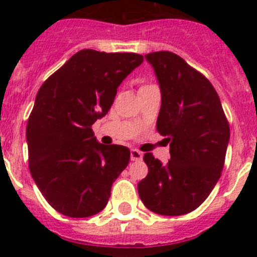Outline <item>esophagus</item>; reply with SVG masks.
Returning <instances> with one entry per match:
<instances>
[{
    "label": "esophagus",
    "mask_w": 257,
    "mask_h": 257,
    "mask_svg": "<svg viewBox=\"0 0 257 257\" xmlns=\"http://www.w3.org/2000/svg\"><path fill=\"white\" fill-rule=\"evenodd\" d=\"M130 157H131V161H142L143 153L139 151H136V149H131Z\"/></svg>",
    "instance_id": "1"
}]
</instances>
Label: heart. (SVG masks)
<instances>
[{
	"mask_svg": "<svg viewBox=\"0 0 257 257\" xmlns=\"http://www.w3.org/2000/svg\"><path fill=\"white\" fill-rule=\"evenodd\" d=\"M147 86H151V85H144V86H142V87H147Z\"/></svg>",
	"mask_w": 257,
	"mask_h": 257,
	"instance_id": "obj_1",
	"label": "heart"
}]
</instances>
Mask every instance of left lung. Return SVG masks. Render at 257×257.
I'll return each instance as SVG.
<instances>
[{
  "label": "left lung",
  "mask_w": 257,
  "mask_h": 257,
  "mask_svg": "<svg viewBox=\"0 0 257 257\" xmlns=\"http://www.w3.org/2000/svg\"><path fill=\"white\" fill-rule=\"evenodd\" d=\"M160 82L157 131L167 136L163 165L144 154L148 175L138 184L145 207L160 215L189 213L205 202L221 176L230 128L219 95L201 72L170 51L147 54Z\"/></svg>",
  "instance_id": "left-lung-1"
}]
</instances>
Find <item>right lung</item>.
Returning <instances> with one entry per match:
<instances>
[{
    "mask_svg": "<svg viewBox=\"0 0 257 257\" xmlns=\"http://www.w3.org/2000/svg\"><path fill=\"white\" fill-rule=\"evenodd\" d=\"M143 60L134 52L81 50L38 90L27 123L29 171L50 206L65 216L100 212L128 165V148L97 143L91 126Z\"/></svg>",
    "mask_w": 257,
    "mask_h": 257,
    "instance_id": "1",
    "label": "right lung"
}]
</instances>
